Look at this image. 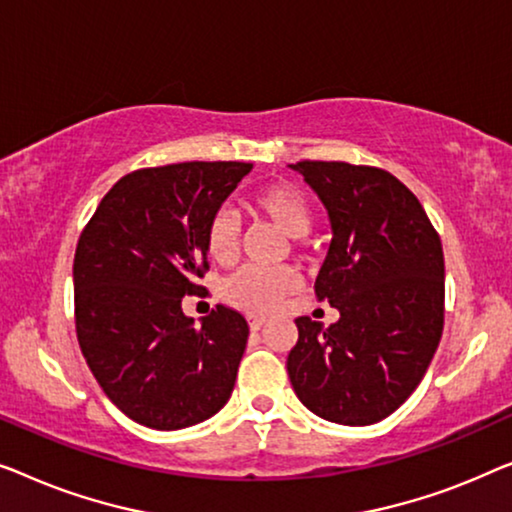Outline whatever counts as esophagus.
Returning <instances> with one entry per match:
<instances>
[{
  "label": "esophagus",
  "mask_w": 512,
  "mask_h": 512,
  "mask_svg": "<svg viewBox=\"0 0 512 512\" xmlns=\"http://www.w3.org/2000/svg\"><path fill=\"white\" fill-rule=\"evenodd\" d=\"M264 318H257V315H250V318H248V325H250V329H253V331H257V329H262L264 327Z\"/></svg>",
  "instance_id": "34e87169"
}]
</instances>
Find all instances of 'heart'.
<instances>
[{
    "mask_svg": "<svg viewBox=\"0 0 512 512\" xmlns=\"http://www.w3.org/2000/svg\"><path fill=\"white\" fill-rule=\"evenodd\" d=\"M250 208L276 225L280 232L299 239L311 229V206L299 187L269 183L250 194ZM206 253L213 262L232 264L241 250V222L232 211L220 208L206 222ZM299 287L294 266H243L222 283V297L246 313H269Z\"/></svg>",
    "mask_w": 512,
    "mask_h": 512,
    "instance_id": "b5f03b06",
    "label": "heart"
}]
</instances>
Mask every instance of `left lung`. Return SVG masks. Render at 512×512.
Returning <instances> with one entry per match:
<instances>
[{
  "label": "left lung",
  "mask_w": 512,
  "mask_h": 512,
  "mask_svg": "<svg viewBox=\"0 0 512 512\" xmlns=\"http://www.w3.org/2000/svg\"><path fill=\"white\" fill-rule=\"evenodd\" d=\"M331 222L315 294L341 318H297L287 373L299 401L329 422L364 427L392 415L427 373L443 334L441 236L413 192L366 164H290Z\"/></svg>",
  "instance_id": "8db88e82"
}]
</instances>
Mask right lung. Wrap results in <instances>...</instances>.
I'll use <instances>...</instances> for the list:
<instances>
[{
    "instance_id": "right-lung-1",
    "label": "right lung",
    "mask_w": 512,
    "mask_h": 512,
    "mask_svg": "<svg viewBox=\"0 0 512 512\" xmlns=\"http://www.w3.org/2000/svg\"><path fill=\"white\" fill-rule=\"evenodd\" d=\"M250 169L181 162L132 171L78 239V345L106 397L143 427H192L232 397L246 318L218 304L194 327L181 301L206 290V222Z\"/></svg>"
}]
</instances>
